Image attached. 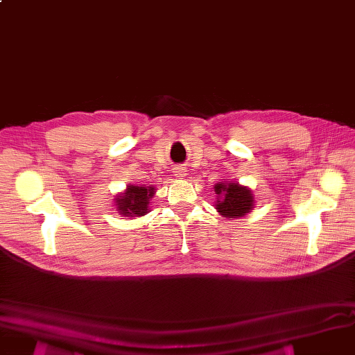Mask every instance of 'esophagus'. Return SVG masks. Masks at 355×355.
Instances as JSON below:
<instances>
[{
  "label": "esophagus",
  "instance_id": "obj_1",
  "mask_svg": "<svg viewBox=\"0 0 355 355\" xmlns=\"http://www.w3.org/2000/svg\"><path fill=\"white\" fill-rule=\"evenodd\" d=\"M173 173L176 178H183V176H186V169L183 166H178L173 169Z\"/></svg>",
  "mask_w": 355,
  "mask_h": 355
}]
</instances>
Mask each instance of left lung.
Here are the masks:
<instances>
[{
	"label": "left lung",
	"mask_w": 355,
	"mask_h": 355,
	"mask_svg": "<svg viewBox=\"0 0 355 355\" xmlns=\"http://www.w3.org/2000/svg\"><path fill=\"white\" fill-rule=\"evenodd\" d=\"M216 193L222 196V200H217L216 209L222 216L234 219L249 213L253 209V195L248 187L237 183L216 184Z\"/></svg>",
	"instance_id": "8db88e82"
}]
</instances>
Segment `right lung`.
<instances>
[{
    "label": "right lung",
    "instance_id": "1",
    "mask_svg": "<svg viewBox=\"0 0 355 355\" xmlns=\"http://www.w3.org/2000/svg\"><path fill=\"white\" fill-rule=\"evenodd\" d=\"M152 186H128L126 192L118 196L116 205L122 216H144L148 211L149 199L153 196Z\"/></svg>",
    "mask_w": 355,
    "mask_h": 355
}]
</instances>
